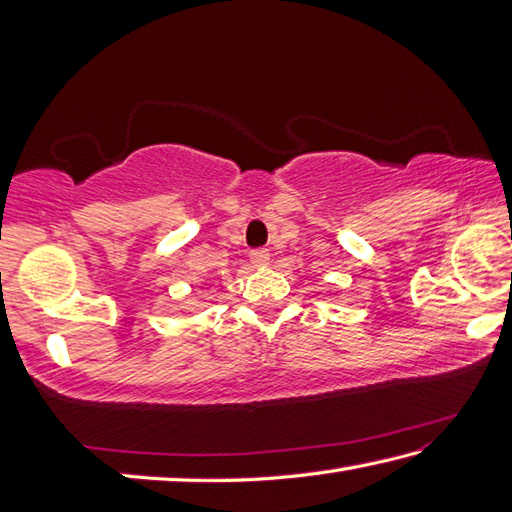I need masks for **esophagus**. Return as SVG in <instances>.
<instances>
[{
	"label": "esophagus",
	"mask_w": 512,
	"mask_h": 512,
	"mask_svg": "<svg viewBox=\"0 0 512 512\" xmlns=\"http://www.w3.org/2000/svg\"><path fill=\"white\" fill-rule=\"evenodd\" d=\"M268 259H270L268 248H255V250H250V262H253L255 266L268 264Z\"/></svg>",
	"instance_id": "1"
}]
</instances>
